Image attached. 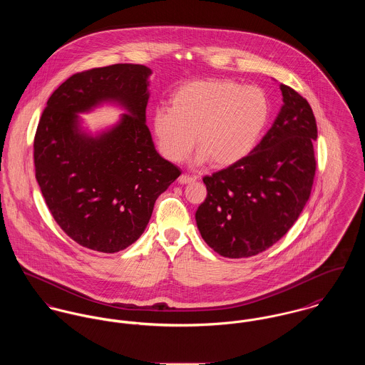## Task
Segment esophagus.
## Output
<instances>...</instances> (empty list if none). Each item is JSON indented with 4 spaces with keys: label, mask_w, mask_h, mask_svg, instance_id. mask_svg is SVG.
Segmentation results:
<instances>
[{
    "label": "esophagus",
    "mask_w": 365,
    "mask_h": 365,
    "mask_svg": "<svg viewBox=\"0 0 365 365\" xmlns=\"http://www.w3.org/2000/svg\"><path fill=\"white\" fill-rule=\"evenodd\" d=\"M196 180V176H190V175H180L179 178H178V182L180 183V185H187V183H192V182H195Z\"/></svg>",
    "instance_id": "obj_1"
}]
</instances>
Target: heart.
<instances>
[{"mask_svg": "<svg viewBox=\"0 0 365 365\" xmlns=\"http://www.w3.org/2000/svg\"><path fill=\"white\" fill-rule=\"evenodd\" d=\"M270 118L267 95L257 86L231 80H202L179 86L160 108L151 130L160 154L182 163L195 145L197 160L218 168L243 161L257 145Z\"/></svg>", "mask_w": 365, "mask_h": 365, "instance_id": "1", "label": "heart"}]
</instances>
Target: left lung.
Wrapping results in <instances>:
<instances>
[{"mask_svg":"<svg viewBox=\"0 0 365 365\" xmlns=\"http://www.w3.org/2000/svg\"><path fill=\"white\" fill-rule=\"evenodd\" d=\"M284 105L262 141L241 163L204 176L196 211L205 243L230 259L255 256L298 220L314 185L317 120L305 98L282 83Z\"/></svg>","mask_w":365,"mask_h":365,"instance_id":"left-lung-1","label":"left lung"}]
</instances>
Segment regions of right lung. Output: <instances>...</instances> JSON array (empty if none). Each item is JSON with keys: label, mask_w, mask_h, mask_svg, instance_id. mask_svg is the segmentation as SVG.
<instances>
[{"label": "right lung", "mask_w": 365, "mask_h": 365, "mask_svg": "<svg viewBox=\"0 0 365 365\" xmlns=\"http://www.w3.org/2000/svg\"><path fill=\"white\" fill-rule=\"evenodd\" d=\"M151 70L113 64L77 73L48 98L34 141L36 180L53 218L83 247L115 253L135 242L180 170L157 153L145 124ZM103 101L126 110L91 136L78 113Z\"/></svg>", "instance_id": "right-lung-1"}]
</instances>
